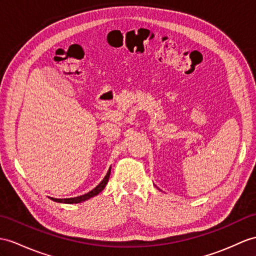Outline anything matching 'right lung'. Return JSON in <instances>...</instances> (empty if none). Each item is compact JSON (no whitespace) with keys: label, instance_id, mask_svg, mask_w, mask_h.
<instances>
[{"label":"right lung","instance_id":"right-lung-1","mask_svg":"<svg viewBox=\"0 0 256 256\" xmlns=\"http://www.w3.org/2000/svg\"><path fill=\"white\" fill-rule=\"evenodd\" d=\"M110 175V168L108 170V174H106V176L104 177V179L102 180V182H100V184L96 186L94 189L91 190V191H90V192H88V193H86V194H84V196H76V198H52L53 201H55V202H60V203H68V204L80 203V202H82V201L88 200V198H92V196H94L98 194V193L101 192V191L105 188V186H106V184H108V182Z\"/></svg>","mask_w":256,"mask_h":256}]
</instances>
